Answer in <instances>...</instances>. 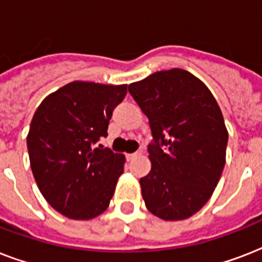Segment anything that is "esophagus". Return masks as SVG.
Listing matches in <instances>:
<instances>
[{"instance_id": "1", "label": "esophagus", "mask_w": 262, "mask_h": 262, "mask_svg": "<svg viewBox=\"0 0 262 262\" xmlns=\"http://www.w3.org/2000/svg\"><path fill=\"white\" fill-rule=\"evenodd\" d=\"M139 155H140V152H133V154H127L126 158L127 160H132V159H135V158H137Z\"/></svg>"}]
</instances>
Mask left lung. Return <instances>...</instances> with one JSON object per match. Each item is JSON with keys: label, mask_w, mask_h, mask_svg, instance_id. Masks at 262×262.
<instances>
[{"label": "left lung", "mask_w": 262, "mask_h": 262, "mask_svg": "<svg viewBox=\"0 0 262 262\" xmlns=\"http://www.w3.org/2000/svg\"><path fill=\"white\" fill-rule=\"evenodd\" d=\"M149 119L151 171L140 179L145 207L163 220H183L211 199L226 163L228 132L205 84L170 69L129 84Z\"/></svg>", "instance_id": "1"}]
</instances>
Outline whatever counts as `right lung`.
<instances>
[{
  "label": "right lung",
  "instance_id": "add662e5",
  "mask_svg": "<svg viewBox=\"0 0 262 262\" xmlns=\"http://www.w3.org/2000/svg\"><path fill=\"white\" fill-rule=\"evenodd\" d=\"M126 92V84L73 81L35 111L27 136L32 174L47 203L69 219H94L113 199L125 156L95 144Z\"/></svg>",
  "mask_w": 262,
  "mask_h": 262
}]
</instances>
